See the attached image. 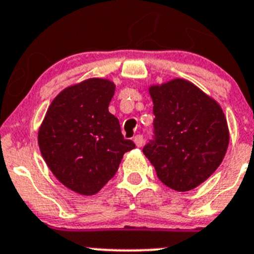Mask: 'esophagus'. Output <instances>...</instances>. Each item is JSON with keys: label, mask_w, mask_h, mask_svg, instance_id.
<instances>
[{"label": "esophagus", "mask_w": 254, "mask_h": 254, "mask_svg": "<svg viewBox=\"0 0 254 254\" xmlns=\"http://www.w3.org/2000/svg\"><path fill=\"white\" fill-rule=\"evenodd\" d=\"M134 142H135V145H136L137 147L142 146V144H144V137H142V135L137 134L136 136L134 137Z\"/></svg>", "instance_id": "34e87169"}]
</instances>
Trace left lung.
<instances>
[{
  "label": "left lung",
  "instance_id": "8db88e82",
  "mask_svg": "<svg viewBox=\"0 0 254 254\" xmlns=\"http://www.w3.org/2000/svg\"><path fill=\"white\" fill-rule=\"evenodd\" d=\"M154 135L142 152L160 181L190 191L207 180L227 151L230 135L220 105L192 83L174 79L150 88Z\"/></svg>",
  "mask_w": 254,
  "mask_h": 254
}]
</instances>
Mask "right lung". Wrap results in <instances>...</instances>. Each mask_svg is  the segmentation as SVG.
Wrapping results in <instances>:
<instances>
[{
	"instance_id": "add662e5",
	"label": "right lung",
	"mask_w": 254,
	"mask_h": 254,
	"mask_svg": "<svg viewBox=\"0 0 254 254\" xmlns=\"http://www.w3.org/2000/svg\"><path fill=\"white\" fill-rule=\"evenodd\" d=\"M115 85L88 79L59 93L38 132L42 156L54 176L80 195H94L114 177L123 155L134 149L108 107Z\"/></svg>"
}]
</instances>
